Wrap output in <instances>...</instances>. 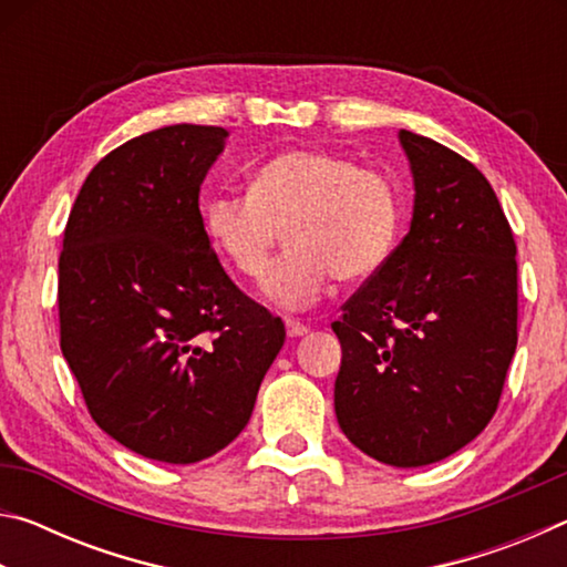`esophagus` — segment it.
I'll list each match as a JSON object with an SVG mask.
<instances>
[{"instance_id":"1","label":"esophagus","mask_w":567,"mask_h":567,"mask_svg":"<svg viewBox=\"0 0 567 567\" xmlns=\"http://www.w3.org/2000/svg\"><path fill=\"white\" fill-rule=\"evenodd\" d=\"M285 328H287V334H290V338H302V334L310 332V328L302 324L300 320H285Z\"/></svg>"}]
</instances>
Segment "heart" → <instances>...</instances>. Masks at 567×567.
Segmentation results:
<instances>
[{
	"instance_id": "1",
	"label": "heart",
	"mask_w": 567,
	"mask_h": 567,
	"mask_svg": "<svg viewBox=\"0 0 567 567\" xmlns=\"http://www.w3.org/2000/svg\"><path fill=\"white\" fill-rule=\"evenodd\" d=\"M402 217L388 172L320 150H290L262 162L245 195L225 192L203 205L219 255L243 277H260L275 245L290 247L265 277V295L285 310L312 305L332 275L364 280L385 265Z\"/></svg>"
}]
</instances>
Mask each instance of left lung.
Segmentation results:
<instances>
[{
  "mask_svg": "<svg viewBox=\"0 0 567 567\" xmlns=\"http://www.w3.org/2000/svg\"><path fill=\"white\" fill-rule=\"evenodd\" d=\"M415 182L410 233L342 305L334 415L395 467L457 453L495 415L517 344L515 239L491 182L400 130Z\"/></svg>",
  "mask_w": 567,
  "mask_h": 567,
  "instance_id": "left-lung-1",
  "label": "left lung"
}]
</instances>
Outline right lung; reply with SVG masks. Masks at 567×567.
Wrapping results in <instances>:
<instances>
[{"label":"right lung","mask_w":567,"mask_h":567,"mask_svg":"<svg viewBox=\"0 0 567 567\" xmlns=\"http://www.w3.org/2000/svg\"><path fill=\"white\" fill-rule=\"evenodd\" d=\"M227 130L169 124L100 159L64 227L60 348L92 420L124 447L189 465L252 415L285 324L219 265L199 187Z\"/></svg>","instance_id":"right-lung-1"}]
</instances>
